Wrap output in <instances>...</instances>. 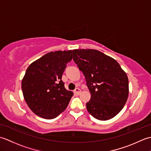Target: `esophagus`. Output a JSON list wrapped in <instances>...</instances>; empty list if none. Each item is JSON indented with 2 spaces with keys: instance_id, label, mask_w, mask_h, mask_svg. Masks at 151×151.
<instances>
[{
  "instance_id": "obj_1",
  "label": "esophagus",
  "mask_w": 151,
  "mask_h": 151,
  "mask_svg": "<svg viewBox=\"0 0 151 151\" xmlns=\"http://www.w3.org/2000/svg\"><path fill=\"white\" fill-rule=\"evenodd\" d=\"M81 90L79 88H76L75 90H74V93H75L76 95H79L81 93Z\"/></svg>"
}]
</instances>
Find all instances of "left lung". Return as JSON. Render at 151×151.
I'll return each mask as SVG.
<instances>
[{"label": "left lung", "instance_id": "obj_1", "mask_svg": "<svg viewBox=\"0 0 151 151\" xmlns=\"http://www.w3.org/2000/svg\"><path fill=\"white\" fill-rule=\"evenodd\" d=\"M73 60L84 74L91 99L88 112L101 121L110 119L119 113L129 96V79L112 58L93 49L73 50Z\"/></svg>", "mask_w": 151, "mask_h": 151}]
</instances>
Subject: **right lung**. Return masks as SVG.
I'll use <instances>...</instances> for the list:
<instances>
[{
  "mask_svg": "<svg viewBox=\"0 0 151 151\" xmlns=\"http://www.w3.org/2000/svg\"><path fill=\"white\" fill-rule=\"evenodd\" d=\"M73 58L72 50L46 54L28 67L21 87L24 99L35 114L47 119L65 110L73 93L65 88L62 75Z\"/></svg>",
  "mask_w": 151,
  "mask_h": 151,
  "instance_id": "right-lung-1",
  "label": "right lung"
}]
</instances>
